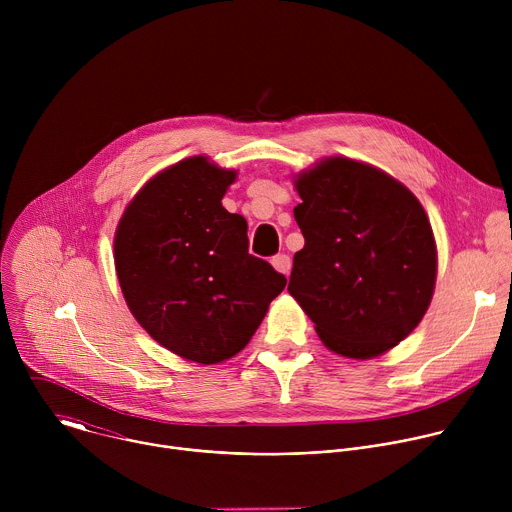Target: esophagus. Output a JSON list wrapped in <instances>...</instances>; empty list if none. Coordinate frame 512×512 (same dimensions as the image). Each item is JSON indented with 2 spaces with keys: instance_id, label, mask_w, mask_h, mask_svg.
Returning a JSON list of instances; mask_svg holds the SVG:
<instances>
[{
  "instance_id": "obj_1",
  "label": "esophagus",
  "mask_w": 512,
  "mask_h": 512,
  "mask_svg": "<svg viewBox=\"0 0 512 512\" xmlns=\"http://www.w3.org/2000/svg\"><path fill=\"white\" fill-rule=\"evenodd\" d=\"M271 263H273V267H275L279 273L289 275V271H291V259H289V255L279 253V255H275V257L271 259Z\"/></svg>"
}]
</instances>
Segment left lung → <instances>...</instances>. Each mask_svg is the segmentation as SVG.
Masks as SVG:
<instances>
[{"label":"left lung","instance_id":"1","mask_svg":"<svg viewBox=\"0 0 512 512\" xmlns=\"http://www.w3.org/2000/svg\"><path fill=\"white\" fill-rule=\"evenodd\" d=\"M306 239L287 291L336 354L373 358L421 322L437 251L419 200L385 172L330 158L296 180Z\"/></svg>","mask_w":512,"mask_h":512}]
</instances>
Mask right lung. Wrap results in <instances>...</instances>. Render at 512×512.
Listing matches in <instances>:
<instances>
[{
  "mask_svg": "<svg viewBox=\"0 0 512 512\" xmlns=\"http://www.w3.org/2000/svg\"><path fill=\"white\" fill-rule=\"evenodd\" d=\"M237 172L194 156L145 184L115 233L135 320L182 358L214 364L251 340L287 279L249 253L247 221L223 206Z\"/></svg>",
  "mask_w": 512,
  "mask_h": 512,
  "instance_id": "right-lung-1",
  "label": "right lung"
}]
</instances>
